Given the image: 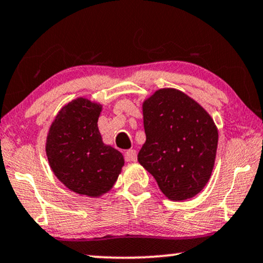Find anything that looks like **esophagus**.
I'll use <instances>...</instances> for the list:
<instances>
[{
	"label": "esophagus",
	"instance_id": "1",
	"mask_svg": "<svg viewBox=\"0 0 263 263\" xmlns=\"http://www.w3.org/2000/svg\"><path fill=\"white\" fill-rule=\"evenodd\" d=\"M125 160L127 162H136L137 161V152L135 149H129L125 153Z\"/></svg>",
	"mask_w": 263,
	"mask_h": 263
}]
</instances>
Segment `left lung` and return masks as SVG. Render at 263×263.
Segmentation results:
<instances>
[{
  "mask_svg": "<svg viewBox=\"0 0 263 263\" xmlns=\"http://www.w3.org/2000/svg\"><path fill=\"white\" fill-rule=\"evenodd\" d=\"M146 141L138 162L172 201L203 190L212 176L218 128L207 110L186 93L167 87L143 102Z\"/></svg>",
  "mask_w": 263,
  "mask_h": 263,
  "instance_id": "obj_1",
  "label": "left lung"
}]
</instances>
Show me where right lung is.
Returning a JSON list of instances; mask_svg holds the SVG:
<instances>
[{"instance_id": "obj_1", "label": "right lung", "mask_w": 263, "mask_h": 263, "mask_svg": "<svg viewBox=\"0 0 263 263\" xmlns=\"http://www.w3.org/2000/svg\"><path fill=\"white\" fill-rule=\"evenodd\" d=\"M100 103L79 97L61 108L47 136L45 153L58 179L76 194L100 197L113 187L124 156L99 131Z\"/></svg>"}]
</instances>
